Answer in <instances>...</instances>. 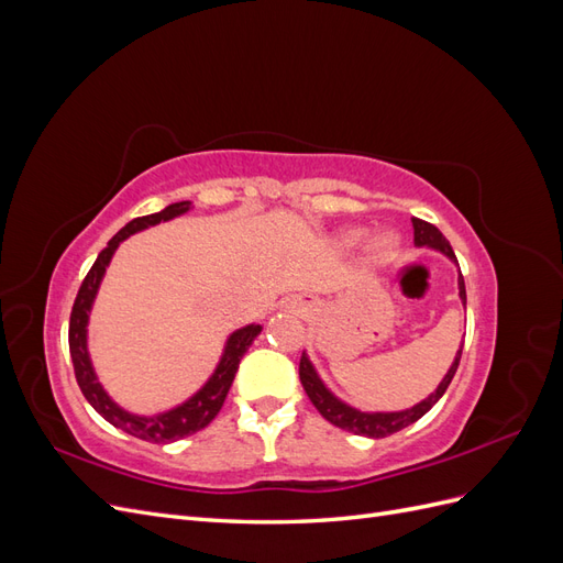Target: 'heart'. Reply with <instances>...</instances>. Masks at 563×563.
Wrapping results in <instances>:
<instances>
[{"mask_svg":"<svg viewBox=\"0 0 563 563\" xmlns=\"http://www.w3.org/2000/svg\"><path fill=\"white\" fill-rule=\"evenodd\" d=\"M364 234H366V232H364L362 228H347V230H343V232L338 234V242L343 244V246H356V244H360V242L364 240ZM399 246H401L399 236H397L395 232H387V230H385V232H378L376 236H371V242H368V255H371L373 263L385 265V263L397 258Z\"/></svg>","mask_w":563,"mask_h":563,"instance_id":"obj_1","label":"heart"}]
</instances>
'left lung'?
<instances>
[{
    "label": "left lung",
    "instance_id": "obj_1",
    "mask_svg": "<svg viewBox=\"0 0 563 563\" xmlns=\"http://www.w3.org/2000/svg\"><path fill=\"white\" fill-rule=\"evenodd\" d=\"M411 223H413V244L416 246H428V249L444 253L453 265H457L455 253L444 234H441L434 225L424 223V220H420V218H411ZM457 296H460V300H463V308H467L465 279H463V275H460V269H457ZM460 354H463V343H460V350L455 352V360H453L451 368L446 371V376L441 378V383L437 385L432 395L424 397L422 401H418L411 408H404V411H360V408H354V406L345 404L343 399H338L333 391L323 385L314 364L310 362V356L305 352L300 360V383H302L305 391H308V397L314 404L317 411L331 424H335V428L347 430V432L360 434V437H368V439H383V437L395 434V432L408 428V424H413L416 420H420L441 397H444V391L451 385L455 371H457Z\"/></svg>",
    "mask_w": 563,
    "mask_h": 563
}]
</instances>
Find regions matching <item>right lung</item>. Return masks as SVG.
I'll return each mask as SVG.
<instances>
[{
	"label": "right lung",
	"instance_id": "add662e5",
	"mask_svg": "<svg viewBox=\"0 0 563 563\" xmlns=\"http://www.w3.org/2000/svg\"><path fill=\"white\" fill-rule=\"evenodd\" d=\"M190 209H192V201H176L159 213L133 218L131 223H126L112 236L108 246L98 253V258H96L93 267L89 269L87 279H84L79 286V294L75 298L73 314H70V333H67V340H70L75 378L79 383L81 395L87 397V401L96 408V411L103 416L110 424H114L117 430H124L126 434L152 441V444H172V441L190 437V434L207 428V424L218 416L220 408H223V401H225L230 385L234 380V373H236V368H240L242 356L253 345V340L258 338L263 331L261 323H246V327L232 331L225 340L223 354H220V360L209 376V380L203 383L192 397H187L183 404H178L174 408H166V411H159L155 416H139V413L126 411V408L119 406L108 395L103 383L98 380V373L93 368L91 354H89V314L93 310V300L98 296L100 282H103V277H106V269L112 261L114 251L124 240H129L131 234L143 232L152 225L166 223V220H174Z\"/></svg>",
	"mask_w": 563,
	"mask_h": 563
}]
</instances>
